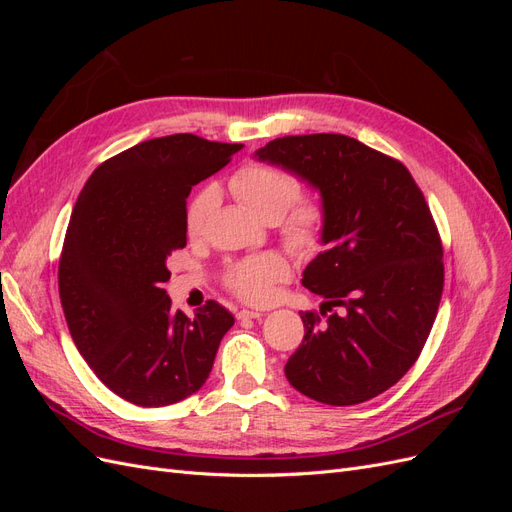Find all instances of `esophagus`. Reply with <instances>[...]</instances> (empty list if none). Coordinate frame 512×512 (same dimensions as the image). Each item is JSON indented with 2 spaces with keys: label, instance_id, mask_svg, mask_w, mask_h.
Returning <instances> with one entry per match:
<instances>
[{
  "label": "esophagus",
  "instance_id": "esophagus-1",
  "mask_svg": "<svg viewBox=\"0 0 512 512\" xmlns=\"http://www.w3.org/2000/svg\"><path fill=\"white\" fill-rule=\"evenodd\" d=\"M262 316H265V314H262V312H258V309H241V312L237 314V318H239V320H247V318H254V320H260Z\"/></svg>",
  "mask_w": 512,
  "mask_h": 512
}]
</instances>
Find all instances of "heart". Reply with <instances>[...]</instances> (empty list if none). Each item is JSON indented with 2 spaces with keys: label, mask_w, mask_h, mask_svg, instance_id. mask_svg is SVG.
Wrapping results in <instances>:
<instances>
[{
  "label": "heart",
  "mask_w": 512,
  "mask_h": 512,
  "mask_svg": "<svg viewBox=\"0 0 512 512\" xmlns=\"http://www.w3.org/2000/svg\"><path fill=\"white\" fill-rule=\"evenodd\" d=\"M230 190L256 218H277L290 209L284 226L286 241L299 252H312L318 247L324 230V211L316 200H299L301 185L286 170L271 164H247L239 168L230 179ZM218 205V194L205 188L190 203L188 226L190 237H200L205 232L211 213ZM288 277V265L277 254L250 256L226 273V286L247 303H267L273 299L275 284Z\"/></svg>",
  "instance_id": "b5f03b06"
}]
</instances>
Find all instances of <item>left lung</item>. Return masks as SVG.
<instances>
[{
	"label": "left lung",
	"mask_w": 512,
	"mask_h": 512,
	"mask_svg": "<svg viewBox=\"0 0 512 512\" xmlns=\"http://www.w3.org/2000/svg\"><path fill=\"white\" fill-rule=\"evenodd\" d=\"M320 192V252L301 284L344 307L305 335L284 371L299 393L354 406L401 380L421 354L444 286L442 241L410 170L344 134L275 138L256 151Z\"/></svg>",
	"instance_id": "obj_1"
}]
</instances>
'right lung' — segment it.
Segmentation results:
<instances>
[{"label": "right lung", "mask_w": 512, "mask_h": 512, "mask_svg": "<svg viewBox=\"0 0 512 512\" xmlns=\"http://www.w3.org/2000/svg\"><path fill=\"white\" fill-rule=\"evenodd\" d=\"M243 145L170 134L102 162L76 200L59 258V299L94 374L130 404L160 408L209 378L235 324L207 301L188 318L170 309L168 256L185 247V198Z\"/></svg>", "instance_id": "1"}]
</instances>
